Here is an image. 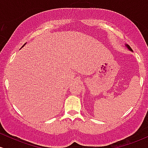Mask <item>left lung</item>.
<instances>
[{"mask_svg": "<svg viewBox=\"0 0 148 148\" xmlns=\"http://www.w3.org/2000/svg\"><path fill=\"white\" fill-rule=\"evenodd\" d=\"M125 46H126V47H127V49H129V50L131 51H132V48H131V47H130V46H129L128 45H125Z\"/></svg>", "mask_w": 148, "mask_h": 148, "instance_id": "8db88e82", "label": "left lung"}]
</instances>
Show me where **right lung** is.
I'll list each match as a JSON object with an SVG mask.
<instances>
[{"mask_svg":"<svg viewBox=\"0 0 148 148\" xmlns=\"http://www.w3.org/2000/svg\"><path fill=\"white\" fill-rule=\"evenodd\" d=\"M25 44H26V43H25ZM23 45V46H22V47H24V45Z\"/></svg>","mask_w":148,"mask_h":148,"instance_id":"right-lung-1","label":"right lung"}]
</instances>
